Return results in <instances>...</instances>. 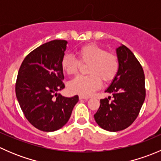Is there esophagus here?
<instances>
[{
  "label": "esophagus",
  "instance_id": "esophagus-1",
  "mask_svg": "<svg viewBox=\"0 0 161 161\" xmlns=\"http://www.w3.org/2000/svg\"><path fill=\"white\" fill-rule=\"evenodd\" d=\"M79 99H80V100H88L89 97H83V96H79Z\"/></svg>",
  "mask_w": 161,
  "mask_h": 161
}]
</instances>
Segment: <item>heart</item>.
<instances>
[{"label":"heart","instance_id":"obj_1","mask_svg":"<svg viewBox=\"0 0 161 161\" xmlns=\"http://www.w3.org/2000/svg\"><path fill=\"white\" fill-rule=\"evenodd\" d=\"M79 61L90 64L88 76H79L71 80L69 90L83 97L91 96L101 87V79L111 80L118 70V61L114 53L106 52L99 45L90 43L82 47L77 52ZM71 55L66 54L61 59V67L69 75H74L79 71L80 63Z\"/></svg>","mask_w":161,"mask_h":161}]
</instances>
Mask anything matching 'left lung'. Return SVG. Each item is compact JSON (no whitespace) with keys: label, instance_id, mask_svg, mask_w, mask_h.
Here are the masks:
<instances>
[{"label":"left lung","instance_id":"left-lung-1","mask_svg":"<svg viewBox=\"0 0 161 161\" xmlns=\"http://www.w3.org/2000/svg\"><path fill=\"white\" fill-rule=\"evenodd\" d=\"M118 70L105 92L113 96L100 100L96 122L109 131L123 130L139 115L146 97L144 71L132 52L121 44L116 48Z\"/></svg>","mask_w":161,"mask_h":161}]
</instances>
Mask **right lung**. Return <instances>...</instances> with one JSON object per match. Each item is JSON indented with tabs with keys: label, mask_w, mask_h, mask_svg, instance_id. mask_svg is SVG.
Returning <instances> with one entry per match:
<instances>
[{
	"label": "right lung",
	"mask_w": 161,
	"mask_h": 161,
	"mask_svg": "<svg viewBox=\"0 0 161 161\" xmlns=\"http://www.w3.org/2000/svg\"><path fill=\"white\" fill-rule=\"evenodd\" d=\"M67 43L54 40L38 47L25 57L18 73L15 92L21 109L34 127L43 131L61 129L79 101L77 95L58 93L64 88L61 63Z\"/></svg>",
	"instance_id": "right-lung-1"
}]
</instances>
